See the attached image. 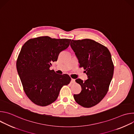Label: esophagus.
Wrapping results in <instances>:
<instances>
[{
    "label": "esophagus",
    "mask_w": 134,
    "mask_h": 134,
    "mask_svg": "<svg viewBox=\"0 0 134 134\" xmlns=\"http://www.w3.org/2000/svg\"><path fill=\"white\" fill-rule=\"evenodd\" d=\"M75 82V80L71 79V83H74Z\"/></svg>",
    "instance_id": "obj_1"
}]
</instances>
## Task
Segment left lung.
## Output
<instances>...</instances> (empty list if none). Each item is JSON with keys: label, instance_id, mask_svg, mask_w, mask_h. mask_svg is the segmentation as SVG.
<instances>
[{"label": "left lung", "instance_id": "8db88e82", "mask_svg": "<svg viewBox=\"0 0 134 134\" xmlns=\"http://www.w3.org/2000/svg\"><path fill=\"white\" fill-rule=\"evenodd\" d=\"M70 46L88 78L84 82L76 80L82 91L74 95V99L83 107H92L98 104L108 91L114 71L111 53L107 47L91 39L72 40Z\"/></svg>", "mask_w": 134, "mask_h": 134}]
</instances>
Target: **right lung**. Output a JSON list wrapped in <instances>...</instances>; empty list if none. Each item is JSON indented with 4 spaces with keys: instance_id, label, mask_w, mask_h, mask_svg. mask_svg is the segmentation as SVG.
Listing matches in <instances>:
<instances>
[{
    "instance_id": "right-lung-1",
    "label": "right lung",
    "mask_w": 134,
    "mask_h": 134,
    "mask_svg": "<svg viewBox=\"0 0 134 134\" xmlns=\"http://www.w3.org/2000/svg\"><path fill=\"white\" fill-rule=\"evenodd\" d=\"M70 39H55L45 36L30 39L21 48L16 68L24 90L32 102L47 106L54 102L64 85L69 84L67 74L50 70L60 52L67 49Z\"/></svg>"
}]
</instances>
